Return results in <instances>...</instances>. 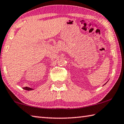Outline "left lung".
Wrapping results in <instances>:
<instances>
[{
  "label": "left lung",
  "mask_w": 124,
  "mask_h": 124,
  "mask_svg": "<svg viewBox=\"0 0 124 124\" xmlns=\"http://www.w3.org/2000/svg\"><path fill=\"white\" fill-rule=\"evenodd\" d=\"M107 82H106V83H107Z\"/></svg>",
  "instance_id": "8db88e82"
}]
</instances>
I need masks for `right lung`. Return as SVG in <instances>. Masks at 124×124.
I'll use <instances>...</instances> for the list:
<instances>
[{
  "label": "right lung",
  "instance_id": "add662e5",
  "mask_svg": "<svg viewBox=\"0 0 124 124\" xmlns=\"http://www.w3.org/2000/svg\"><path fill=\"white\" fill-rule=\"evenodd\" d=\"M23 89L25 90H26V91H32V90H33V88H31L30 87H24Z\"/></svg>",
  "mask_w": 124,
  "mask_h": 124
}]
</instances>
